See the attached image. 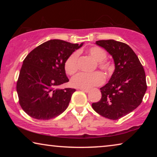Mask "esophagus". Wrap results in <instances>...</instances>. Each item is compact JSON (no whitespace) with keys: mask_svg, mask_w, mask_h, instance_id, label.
Wrapping results in <instances>:
<instances>
[{"mask_svg":"<svg viewBox=\"0 0 157 157\" xmlns=\"http://www.w3.org/2000/svg\"><path fill=\"white\" fill-rule=\"evenodd\" d=\"M80 90H81V91L83 92H86V93H88V92L89 91V89H80Z\"/></svg>","mask_w":157,"mask_h":157,"instance_id":"1","label":"esophagus"}]
</instances>
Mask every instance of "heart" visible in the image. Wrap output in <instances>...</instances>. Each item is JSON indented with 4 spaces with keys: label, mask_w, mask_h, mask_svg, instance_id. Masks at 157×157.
I'll return each mask as SVG.
<instances>
[{
    "label": "heart",
    "mask_w": 157,
    "mask_h": 157,
    "mask_svg": "<svg viewBox=\"0 0 157 157\" xmlns=\"http://www.w3.org/2000/svg\"><path fill=\"white\" fill-rule=\"evenodd\" d=\"M88 53L96 61H97V66L100 70H101L106 75L111 74L113 69L112 66L109 61L105 60L107 56V53L104 49L97 46L91 47L88 50ZM78 52L75 51L66 59L64 63V68L68 75L74 74L78 71ZM104 81V76L100 72L96 71L91 74L80 73L73 77L71 83L72 86L75 88L89 89L93 86L101 85Z\"/></svg>",
    "instance_id": "obj_1"
}]
</instances>
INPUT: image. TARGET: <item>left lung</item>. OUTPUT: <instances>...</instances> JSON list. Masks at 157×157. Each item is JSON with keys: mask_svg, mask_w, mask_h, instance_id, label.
Wrapping results in <instances>:
<instances>
[{"mask_svg": "<svg viewBox=\"0 0 157 157\" xmlns=\"http://www.w3.org/2000/svg\"><path fill=\"white\" fill-rule=\"evenodd\" d=\"M96 44L112 56L115 70L109 82L100 89L101 98L92 104V108L102 117L117 120L141 104L147 89L145 71L127 44L114 40H97Z\"/></svg>", "mask_w": 157, "mask_h": 157, "instance_id": "left-lung-1", "label": "left lung"}]
</instances>
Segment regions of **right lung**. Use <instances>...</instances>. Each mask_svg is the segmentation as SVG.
<instances>
[{"instance_id":"1","label":"right lung","mask_w":157,"mask_h":157,"mask_svg":"<svg viewBox=\"0 0 157 157\" xmlns=\"http://www.w3.org/2000/svg\"><path fill=\"white\" fill-rule=\"evenodd\" d=\"M83 46L53 39L31 51L23 62L16 91L23 110L34 119L48 120L67 109L75 89H59L69 81L64 63Z\"/></svg>"}]
</instances>
